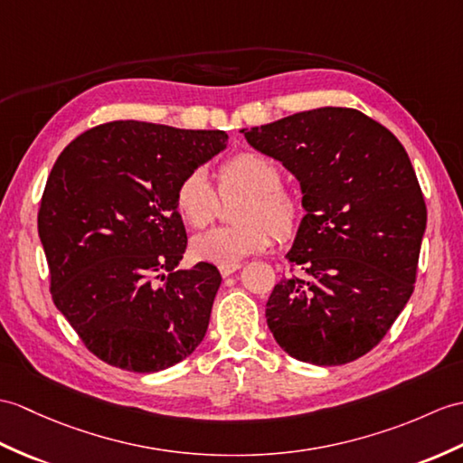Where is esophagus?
<instances>
[{
  "instance_id": "obj_1",
  "label": "esophagus",
  "mask_w": 463,
  "mask_h": 463,
  "mask_svg": "<svg viewBox=\"0 0 463 463\" xmlns=\"http://www.w3.org/2000/svg\"><path fill=\"white\" fill-rule=\"evenodd\" d=\"M239 268H241V264H229V266H219V270H221L222 278H227V276H231V274L239 270Z\"/></svg>"
}]
</instances>
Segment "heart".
<instances>
[{"label":"heart","mask_w":463,"mask_h":463,"mask_svg":"<svg viewBox=\"0 0 463 463\" xmlns=\"http://www.w3.org/2000/svg\"><path fill=\"white\" fill-rule=\"evenodd\" d=\"M284 175L276 161L256 152H241L219 167L222 195L246 193L236 211L242 222L213 227L193 236L191 250L203 262L239 264L242 258L268 249L272 236L286 241L302 219L299 199L282 187ZM175 207L191 227H205L219 213V193L203 169L183 175L175 189ZM275 234L272 235L271 232Z\"/></svg>","instance_id":"heart-1"}]
</instances>
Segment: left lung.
Returning a JSON list of instances; mask_svg holds the SVG:
<instances>
[{"label": "left lung", "mask_w": 463, "mask_h": 463, "mask_svg": "<svg viewBox=\"0 0 463 463\" xmlns=\"http://www.w3.org/2000/svg\"><path fill=\"white\" fill-rule=\"evenodd\" d=\"M292 171L306 217L266 321L298 361L331 367L363 357L414 292L426 203L402 144L353 109H316L241 130Z\"/></svg>", "instance_id": "left-lung-1"}]
</instances>
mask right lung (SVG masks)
<instances>
[{
  "label": "right lung",
  "instance_id": "right-lung-1",
  "mask_svg": "<svg viewBox=\"0 0 463 463\" xmlns=\"http://www.w3.org/2000/svg\"><path fill=\"white\" fill-rule=\"evenodd\" d=\"M227 144L222 130L118 120L52 165L37 217L52 302L112 367L164 371L205 337L221 274L209 262L177 270L187 232L175 189Z\"/></svg>",
  "mask_w": 463,
  "mask_h": 463
}]
</instances>
